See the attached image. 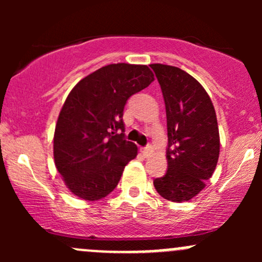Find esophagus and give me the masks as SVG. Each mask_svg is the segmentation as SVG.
<instances>
[{"label":"esophagus","instance_id":"34e87169","mask_svg":"<svg viewBox=\"0 0 262 262\" xmlns=\"http://www.w3.org/2000/svg\"><path fill=\"white\" fill-rule=\"evenodd\" d=\"M141 151H143V154L145 155V156H149V155L151 154V152H152V148H151V145H146L145 148H143V150H141Z\"/></svg>","mask_w":262,"mask_h":262}]
</instances>
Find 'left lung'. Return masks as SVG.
I'll use <instances>...</instances> for the list:
<instances>
[{
    "label": "left lung",
    "instance_id": "1",
    "mask_svg": "<svg viewBox=\"0 0 262 262\" xmlns=\"http://www.w3.org/2000/svg\"><path fill=\"white\" fill-rule=\"evenodd\" d=\"M164 96L169 148L167 172L154 180L165 200L185 202L206 187L217 166L221 149L212 100L191 75L171 65L151 64Z\"/></svg>",
    "mask_w": 262,
    "mask_h": 262
}]
</instances>
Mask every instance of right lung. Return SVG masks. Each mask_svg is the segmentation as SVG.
Segmentation results:
<instances>
[{
    "label": "right lung",
    "instance_id": "add662e5",
    "mask_svg": "<svg viewBox=\"0 0 262 262\" xmlns=\"http://www.w3.org/2000/svg\"><path fill=\"white\" fill-rule=\"evenodd\" d=\"M152 81L146 65L119 62L87 75L69 93L55 125L54 161L75 196L92 202L117 187L138 155L137 145L124 139L123 110Z\"/></svg>",
    "mask_w": 262,
    "mask_h": 262
}]
</instances>
